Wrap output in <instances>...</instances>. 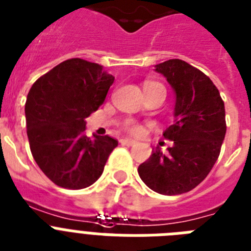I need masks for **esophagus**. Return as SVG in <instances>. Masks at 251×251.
<instances>
[{
    "instance_id": "1",
    "label": "esophagus",
    "mask_w": 251,
    "mask_h": 251,
    "mask_svg": "<svg viewBox=\"0 0 251 251\" xmlns=\"http://www.w3.org/2000/svg\"><path fill=\"white\" fill-rule=\"evenodd\" d=\"M120 143H121L122 145H127V147H131V145L135 144V142H134V140H131V139H121V140H120Z\"/></svg>"
}]
</instances>
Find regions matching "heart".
Instances as JSON below:
<instances>
[{
	"label": "heart",
	"mask_w": 251,
	"mask_h": 251,
	"mask_svg": "<svg viewBox=\"0 0 251 251\" xmlns=\"http://www.w3.org/2000/svg\"><path fill=\"white\" fill-rule=\"evenodd\" d=\"M158 85H161V84L154 83V81H148V83L144 84V89L145 88H151V86H158ZM125 129H126V131L130 132V134L134 136H140L144 134V127H143L140 124H138V122H135V121L126 122Z\"/></svg>",
	"instance_id": "heart-1"
}]
</instances>
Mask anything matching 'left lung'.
Instances as JSON below:
<instances>
[{
	"label": "left lung",
	"instance_id": "left-lung-1",
	"mask_svg": "<svg viewBox=\"0 0 251 251\" xmlns=\"http://www.w3.org/2000/svg\"><path fill=\"white\" fill-rule=\"evenodd\" d=\"M155 71L176 93L175 124L163 132L174 144L166 153L153 149L138 172L155 193L180 195L201 184L218 159L227 129L225 103L213 81L185 61H165Z\"/></svg>",
	"mask_w": 251,
	"mask_h": 251
}]
</instances>
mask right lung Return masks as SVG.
Returning <instances> with one entry per match:
<instances>
[{"mask_svg": "<svg viewBox=\"0 0 251 251\" xmlns=\"http://www.w3.org/2000/svg\"><path fill=\"white\" fill-rule=\"evenodd\" d=\"M113 80L100 65L70 58L29 90L25 117L30 151L57 186L79 190L94 184L119 144L108 135L84 134L85 119L102 106Z\"/></svg>", "mask_w": 251, "mask_h": 251, "instance_id": "1", "label": "right lung"}]
</instances>
